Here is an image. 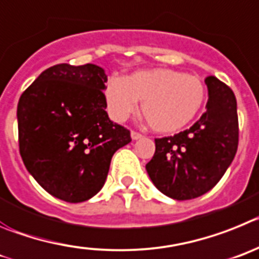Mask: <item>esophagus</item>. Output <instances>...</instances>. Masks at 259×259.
I'll return each mask as SVG.
<instances>
[{
	"mask_svg": "<svg viewBox=\"0 0 259 259\" xmlns=\"http://www.w3.org/2000/svg\"><path fill=\"white\" fill-rule=\"evenodd\" d=\"M132 139L133 141H137V139H141L142 138V134L141 133H138V132H132Z\"/></svg>",
	"mask_w": 259,
	"mask_h": 259,
	"instance_id": "34e87169",
	"label": "esophagus"
}]
</instances>
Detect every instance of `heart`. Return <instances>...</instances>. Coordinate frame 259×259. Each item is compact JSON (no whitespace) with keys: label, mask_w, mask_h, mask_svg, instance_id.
I'll use <instances>...</instances> for the list:
<instances>
[{"label":"heart","mask_w":259,"mask_h":259,"mask_svg":"<svg viewBox=\"0 0 259 259\" xmlns=\"http://www.w3.org/2000/svg\"><path fill=\"white\" fill-rule=\"evenodd\" d=\"M109 116L122 122L142 103V112L151 126L160 133H174L196 118L206 98L199 77L169 68L138 71L126 78L112 76L107 81Z\"/></svg>","instance_id":"b5f03b06"}]
</instances>
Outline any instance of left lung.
<instances>
[{"instance_id": "1", "label": "left lung", "mask_w": 259, "mask_h": 259, "mask_svg": "<svg viewBox=\"0 0 259 259\" xmlns=\"http://www.w3.org/2000/svg\"><path fill=\"white\" fill-rule=\"evenodd\" d=\"M208 86L206 111L190 129L155 139L156 151L146 170L158 191L174 200L199 197L220 182L239 144L234 92L214 76Z\"/></svg>"}]
</instances>
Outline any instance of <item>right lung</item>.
<instances>
[{"label":"right lung","mask_w":259,"mask_h":259,"mask_svg":"<svg viewBox=\"0 0 259 259\" xmlns=\"http://www.w3.org/2000/svg\"><path fill=\"white\" fill-rule=\"evenodd\" d=\"M107 76L95 64H57L18 103L19 151L27 170L57 199L81 202L103 187L113 153L130 132L109 120Z\"/></svg>","instance_id":"add662e5"}]
</instances>
